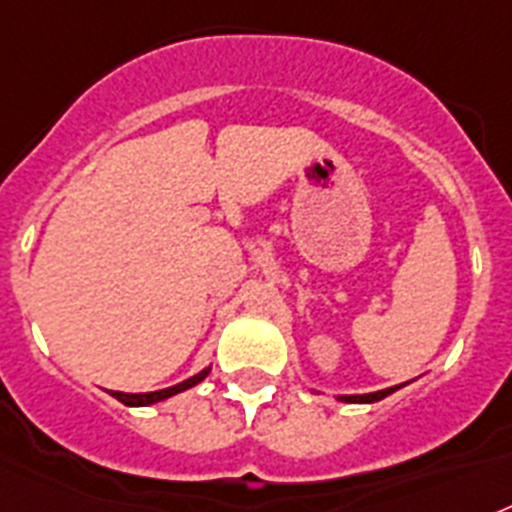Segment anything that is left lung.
Returning <instances> with one entry per match:
<instances>
[{"mask_svg":"<svg viewBox=\"0 0 512 512\" xmlns=\"http://www.w3.org/2000/svg\"><path fill=\"white\" fill-rule=\"evenodd\" d=\"M398 390V385L395 388H385V390H377V393H364V395H338V401L343 403H375V401H382L385 395L395 393Z\"/></svg>","mask_w":512,"mask_h":512,"instance_id":"obj_1","label":"left lung"}]
</instances>
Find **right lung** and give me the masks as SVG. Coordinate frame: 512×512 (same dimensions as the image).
I'll list each match as a JSON object with an SVG mask.
<instances>
[{
  "label": "right lung",
  "instance_id": "right-lung-1",
  "mask_svg": "<svg viewBox=\"0 0 512 512\" xmlns=\"http://www.w3.org/2000/svg\"><path fill=\"white\" fill-rule=\"evenodd\" d=\"M208 372H210V367H205L203 372H197V375L190 377V380L179 382V385H171V388L153 390V393H119V390H111V395H114L117 401H122L124 406H150V403L166 401V398H171V395H176V393H182V390H190L192 385L203 382L205 377H208Z\"/></svg>",
  "mask_w": 512,
  "mask_h": 512
}]
</instances>
